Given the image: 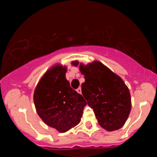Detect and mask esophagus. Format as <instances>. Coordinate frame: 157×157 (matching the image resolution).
<instances>
[{"instance_id":"obj_1","label":"esophagus","mask_w":157,"mask_h":157,"mask_svg":"<svg viewBox=\"0 0 157 157\" xmlns=\"http://www.w3.org/2000/svg\"><path fill=\"white\" fill-rule=\"evenodd\" d=\"M77 93H80V94H81V93H82V90H81V88H80V87H79V88L77 89Z\"/></svg>"}]
</instances>
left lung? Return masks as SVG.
Listing matches in <instances>:
<instances>
[{
	"mask_svg": "<svg viewBox=\"0 0 157 157\" xmlns=\"http://www.w3.org/2000/svg\"><path fill=\"white\" fill-rule=\"evenodd\" d=\"M71 64L79 65L84 75L82 93L99 125L108 131L122 128L131 109V94L122 79L99 61L86 65L78 61Z\"/></svg>",
	"mask_w": 157,
	"mask_h": 157,
	"instance_id": "obj_1",
	"label": "left lung"
}]
</instances>
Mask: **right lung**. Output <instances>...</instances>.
Returning <instances> with one entry per match:
<instances>
[{
    "instance_id": "add662e5",
    "label": "right lung",
    "mask_w": 157,
    "mask_h": 157,
    "mask_svg": "<svg viewBox=\"0 0 157 157\" xmlns=\"http://www.w3.org/2000/svg\"><path fill=\"white\" fill-rule=\"evenodd\" d=\"M67 67L56 64L43 74L33 95L41 119L58 132L64 133L80 123L86 102L70 86Z\"/></svg>"
}]
</instances>
